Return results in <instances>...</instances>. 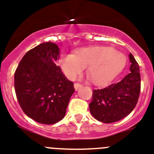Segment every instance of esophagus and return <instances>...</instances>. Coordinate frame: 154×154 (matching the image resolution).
Listing matches in <instances>:
<instances>
[{"instance_id":"1","label":"esophagus","mask_w":154,"mask_h":154,"mask_svg":"<svg viewBox=\"0 0 154 154\" xmlns=\"http://www.w3.org/2000/svg\"><path fill=\"white\" fill-rule=\"evenodd\" d=\"M82 86V84H80V83H75L74 84V88H75V89L76 91L78 90L79 89H80Z\"/></svg>"}]
</instances>
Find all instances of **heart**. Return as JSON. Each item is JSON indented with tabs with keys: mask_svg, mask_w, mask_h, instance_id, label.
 <instances>
[{
	"mask_svg": "<svg viewBox=\"0 0 154 154\" xmlns=\"http://www.w3.org/2000/svg\"><path fill=\"white\" fill-rule=\"evenodd\" d=\"M126 64L123 53L104 46H93L78 50L75 55H64L60 65L64 74L75 79L88 66V76L96 85H105L117 75Z\"/></svg>",
	"mask_w": 154,
	"mask_h": 154,
	"instance_id": "b5f03b06",
	"label": "heart"
}]
</instances>
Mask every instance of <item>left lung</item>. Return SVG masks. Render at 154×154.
<instances>
[{
    "label": "left lung",
    "instance_id": "1",
    "mask_svg": "<svg viewBox=\"0 0 154 154\" xmlns=\"http://www.w3.org/2000/svg\"><path fill=\"white\" fill-rule=\"evenodd\" d=\"M130 72L117 83L102 89H95L90 112L94 118L104 123L119 121L128 116L135 108L140 92V68L131 53L129 55Z\"/></svg>",
    "mask_w": 154,
    "mask_h": 154
}]
</instances>
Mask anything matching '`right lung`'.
I'll return each instance as SVG.
<instances>
[{
  "label": "right lung",
  "instance_id": "1",
  "mask_svg": "<svg viewBox=\"0 0 154 154\" xmlns=\"http://www.w3.org/2000/svg\"><path fill=\"white\" fill-rule=\"evenodd\" d=\"M59 48L55 43H42L24 55L14 73L18 103L28 117L42 124H54L64 118L75 92L57 65Z\"/></svg>",
  "mask_w": 154,
  "mask_h": 154
}]
</instances>
